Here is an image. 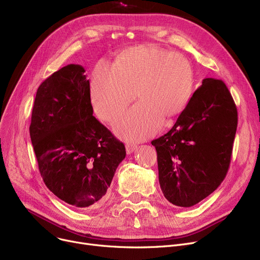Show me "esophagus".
I'll return each instance as SVG.
<instances>
[{
    "mask_svg": "<svg viewBox=\"0 0 260 260\" xmlns=\"http://www.w3.org/2000/svg\"><path fill=\"white\" fill-rule=\"evenodd\" d=\"M126 153L128 154V155H131L132 153H134L135 151H136V149H137V145H136V144H132V143H127L126 144Z\"/></svg>",
    "mask_w": 260,
    "mask_h": 260,
    "instance_id": "obj_1",
    "label": "esophagus"
}]
</instances>
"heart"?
<instances>
[{"label": "heart", "instance_id": "obj_1", "mask_svg": "<svg viewBox=\"0 0 260 260\" xmlns=\"http://www.w3.org/2000/svg\"><path fill=\"white\" fill-rule=\"evenodd\" d=\"M194 91V70L180 53L143 44L117 53L111 67L95 65L90 75V100L102 120L114 123L134 99L138 103L115 126L129 141L157 133L162 122L179 117Z\"/></svg>", "mask_w": 260, "mask_h": 260}]
</instances>
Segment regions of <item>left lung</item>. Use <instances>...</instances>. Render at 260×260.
Wrapping results in <instances>:
<instances>
[{
    "mask_svg": "<svg viewBox=\"0 0 260 260\" xmlns=\"http://www.w3.org/2000/svg\"><path fill=\"white\" fill-rule=\"evenodd\" d=\"M237 121L226 85L207 78L172 129L152 141L160 187L172 204L193 207L220 185L230 167Z\"/></svg>",
    "mask_w": 260,
    "mask_h": 260,
    "instance_id": "8db88e82",
    "label": "left lung"
}]
</instances>
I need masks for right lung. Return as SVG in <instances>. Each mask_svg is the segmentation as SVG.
Here are the masks:
<instances>
[{
    "instance_id": "1",
    "label": "right lung",
    "mask_w": 260,
    "mask_h": 260,
    "mask_svg": "<svg viewBox=\"0 0 260 260\" xmlns=\"http://www.w3.org/2000/svg\"><path fill=\"white\" fill-rule=\"evenodd\" d=\"M70 64L38 88L29 127L41 176L59 199L76 208L102 201L125 146L92 114L89 81Z\"/></svg>"
}]
</instances>
